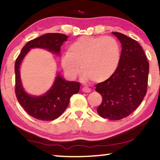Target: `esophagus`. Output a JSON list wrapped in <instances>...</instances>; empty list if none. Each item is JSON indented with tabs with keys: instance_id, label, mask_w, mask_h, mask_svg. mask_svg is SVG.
<instances>
[{
	"instance_id": "34e87169",
	"label": "esophagus",
	"mask_w": 160,
	"mask_h": 160,
	"mask_svg": "<svg viewBox=\"0 0 160 160\" xmlns=\"http://www.w3.org/2000/svg\"><path fill=\"white\" fill-rule=\"evenodd\" d=\"M82 90V92H90V91H91L90 88H88V87H83Z\"/></svg>"
}]
</instances>
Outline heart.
I'll return each instance as SVG.
<instances>
[{"label":"heart","instance_id":"obj_1","mask_svg":"<svg viewBox=\"0 0 160 160\" xmlns=\"http://www.w3.org/2000/svg\"><path fill=\"white\" fill-rule=\"evenodd\" d=\"M121 59L118 42L111 37H82L68 47L62 65L65 72L74 78L83 72L85 80L101 82L117 70Z\"/></svg>","mask_w":160,"mask_h":160}]
</instances>
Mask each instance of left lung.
<instances>
[{
    "instance_id": "obj_1",
    "label": "left lung",
    "mask_w": 160,
    "mask_h": 160,
    "mask_svg": "<svg viewBox=\"0 0 160 160\" xmlns=\"http://www.w3.org/2000/svg\"><path fill=\"white\" fill-rule=\"evenodd\" d=\"M112 34L122 46L120 62L110 78L95 85V90L103 98L97 112L103 118L120 120L129 116L146 95L149 65L136 40L119 32Z\"/></svg>"
}]
</instances>
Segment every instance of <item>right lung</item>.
I'll return each mask as SVG.
<instances>
[{"instance_id": "right-lung-1", "label": "right lung", "mask_w": 160, "mask_h": 160, "mask_svg": "<svg viewBox=\"0 0 160 160\" xmlns=\"http://www.w3.org/2000/svg\"><path fill=\"white\" fill-rule=\"evenodd\" d=\"M68 37L59 33H49L28 42L23 47L15 62V92L18 103L33 118L42 121H52L61 116L68 107L72 95L79 92L80 85L70 82L57 75L54 83L48 92L42 96H32L23 90L19 68L30 49L43 48L59 54L60 47Z\"/></svg>"}]
</instances>
